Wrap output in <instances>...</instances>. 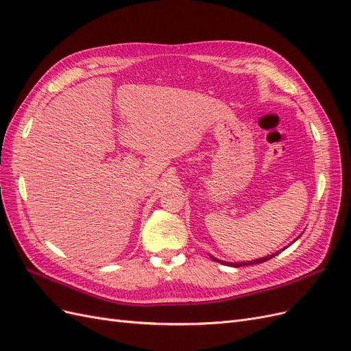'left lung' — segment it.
<instances>
[{
  "mask_svg": "<svg viewBox=\"0 0 351 351\" xmlns=\"http://www.w3.org/2000/svg\"><path fill=\"white\" fill-rule=\"evenodd\" d=\"M302 236V234H300ZM300 236L297 237L294 241H297L300 239ZM294 241H291V243H294ZM290 243V244H291ZM289 244V246H290ZM289 246H285L284 249H287ZM284 249H281V250H284ZM281 250H277L275 253H272V254H268V256H265V258H259V259H253V261H246V262H226V261H221V259H217L215 256H212V254H209L210 256V259L212 261H215V262H219V263H222V265H228V267H232V268H239V267H244V265H256V263H262V262H267L268 259H271V258H274V256H277V254L281 252Z\"/></svg>",
  "mask_w": 351,
  "mask_h": 351,
  "instance_id": "obj_1",
  "label": "left lung"
}]
</instances>
